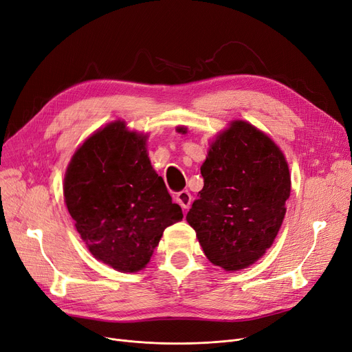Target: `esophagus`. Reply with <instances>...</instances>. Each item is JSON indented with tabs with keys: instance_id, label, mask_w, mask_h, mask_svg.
<instances>
[{
	"instance_id": "esophagus-1",
	"label": "esophagus",
	"mask_w": 352,
	"mask_h": 352,
	"mask_svg": "<svg viewBox=\"0 0 352 352\" xmlns=\"http://www.w3.org/2000/svg\"><path fill=\"white\" fill-rule=\"evenodd\" d=\"M175 198H177V203H178L182 208H184V210H188L190 206H191V203H192V195H191L190 191H187V190L179 191V192L175 195Z\"/></svg>"
}]
</instances>
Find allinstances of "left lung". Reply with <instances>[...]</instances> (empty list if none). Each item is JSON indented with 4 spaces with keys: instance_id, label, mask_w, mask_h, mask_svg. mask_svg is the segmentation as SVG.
I'll list each match as a JSON object with an SVG mask.
<instances>
[{
    "instance_id": "obj_1",
    "label": "left lung",
    "mask_w": 352,
    "mask_h": 352,
    "mask_svg": "<svg viewBox=\"0 0 352 352\" xmlns=\"http://www.w3.org/2000/svg\"><path fill=\"white\" fill-rule=\"evenodd\" d=\"M201 175L187 221L212 265L246 269L272 246L285 219L290 175L283 152L249 122L234 120L211 144Z\"/></svg>"
}]
</instances>
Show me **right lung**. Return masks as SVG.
Masks as SVG:
<instances>
[{
  "mask_svg": "<svg viewBox=\"0 0 352 352\" xmlns=\"http://www.w3.org/2000/svg\"><path fill=\"white\" fill-rule=\"evenodd\" d=\"M145 142L125 122H112L74 152L65 175L76 230L98 261L124 273L144 269L165 228L182 219Z\"/></svg>",
  "mask_w": 352,
  "mask_h": 352,
  "instance_id": "1",
  "label": "right lung"
}]
</instances>
